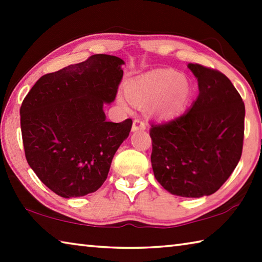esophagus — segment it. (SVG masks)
<instances>
[{
  "mask_svg": "<svg viewBox=\"0 0 262 262\" xmlns=\"http://www.w3.org/2000/svg\"><path fill=\"white\" fill-rule=\"evenodd\" d=\"M147 126H145V122L141 119H135L134 122H133V127L132 130L133 132H137V130H144Z\"/></svg>",
  "mask_w": 262,
  "mask_h": 262,
  "instance_id": "1",
  "label": "esophagus"
}]
</instances>
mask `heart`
<instances>
[{
    "label": "heart",
    "mask_w": 262,
    "mask_h": 262,
    "mask_svg": "<svg viewBox=\"0 0 262 262\" xmlns=\"http://www.w3.org/2000/svg\"><path fill=\"white\" fill-rule=\"evenodd\" d=\"M189 94V84L184 76H178L173 70H156L128 84V99L120 96L119 103L127 108L128 100L136 105L152 100L150 112L161 118H170L183 111Z\"/></svg>",
    "instance_id": "1"
}]
</instances>
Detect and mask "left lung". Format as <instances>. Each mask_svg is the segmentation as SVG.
<instances>
[{
    "instance_id": "obj_1",
    "label": "left lung",
    "mask_w": 262,
    "mask_h": 262,
    "mask_svg": "<svg viewBox=\"0 0 262 262\" xmlns=\"http://www.w3.org/2000/svg\"><path fill=\"white\" fill-rule=\"evenodd\" d=\"M199 96L180 117L151 123V165L167 192L183 198L215 193L242 157L245 105L224 74L198 63Z\"/></svg>"
}]
</instances>
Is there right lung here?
I'll list each match as a JSON object with an SVG mask.
<instances>
[{"mask_svg": "<svg viewBox=\"0 0 262 262\" xmlns=\"http://www.w3.org/2000/svg\"><path fill=\"white\" fill-rule=\"evenodd\" d=\"M125 63L95 54L38 79L20 106L25 157L34 173L62 198L98 189L129 135L132 119L106 121L104 103L118 94Z\"/></svg>", "mask_w": 262, "mask_h": 262, "instance_id": "obj_1", "label": "right lung"}]
</instances>
